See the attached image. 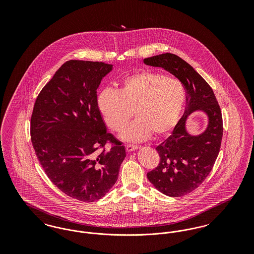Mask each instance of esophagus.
Masks as SVG:
<instances>
[{
    "instance_id": "34e87169",
    "label": "esophagus",
    "mask_w": 254,
    "mask_h": 254,
    "mask_svg": "<svg viewBox=\"0 0 254 254\" xmlns=\"http://www.w3.org/2000/svg\"><path fill=\"white\" fill-rule=\"evenodd\" d=\"M138 148V146L137 145H126V149H127V151H128V152H131L133 150H136Z\"/></svg>"
}]
</instances>
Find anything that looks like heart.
Instances as JSON below:
<instances>
[{
    "label": "heart",
    "instance_id": "1",
    "mask_svg": "<svg viewBox=\"0 0 254 254\" xmlns=\"http://www.w3.org/2000/svg\"><path fill=\"white\" fill-rule=\"evenodd\" d=\"M187 101L181 81L162 73L143 71L126 77L118 91L102 90L97 105L109 128L121 132L132 118L137 119L122 133L129 142L143 141L152 133L164 136L176 126Z\"/></svg>",
    "mask_w": 254,
    "mask_h": 254
}]
</instances>
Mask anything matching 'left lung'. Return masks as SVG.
<instances>
[{
	"label": "left lung",
	"mask_w": 254,
	"mask_h": 254,
	"mask_svg": "<svg viewBox=\"0 0 254 254\" xmlns=\"http://www.w3.org/2000/svg\"><path fill=\"white\" fill-rule=\"evenodd\" d=\"M144 63L171 73L187 90L184 115L169 138L156 147L160 162L146 175L162 193L180 197L196 190L213 168L223 137L222 112L212 88L179 56L164 53L145 58ZM196 110L205 112L209 124L204 133L191 135L186 131L185 123Z\"/></svg>",
	"instance_id": "1"
}]
</instances>
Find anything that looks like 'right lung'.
Segmentation results:
<instances>
[{
  "mask_svg": "<svg viewBox=\"0 0 254 254\" xmlns=\"http://www.w3.org/2000/svg\"><path fill=\"white\" fill-rule=\"evenodd\" d=\"M111 69L102 62H65L39 93L31 115V142L41 166L61 191L82 202L109 192L126 157L97 105V88Z\"/></svg>",
  "mask_w": 254,
  "mask_h": 254,
  "instance_id": "obj_1",
  "label": "right lung"
}]
</instances>
